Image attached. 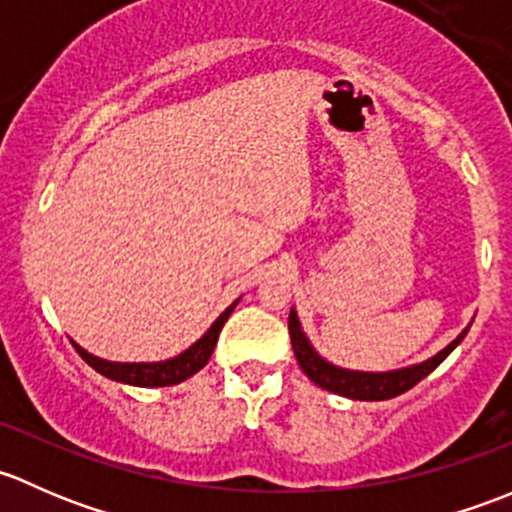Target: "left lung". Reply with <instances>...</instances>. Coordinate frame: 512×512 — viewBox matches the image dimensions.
Listing matches in <instances>:
<instances>
[{
  "mask_svg": "<svg viewBox=\"0 0 512 512\" xmlns=\"http://www.w3.org/2000/svg\"><path fill=\"white\" fill-rule=\"evenodd\" d=\"M468 334V329H463L451 344H448L443 352H438L436 356H431L428 361L416 366H406V369L399 371H386V374H366V371H349V369H339V366L329 364L324 361L322 356L312 349L309 339L304 337L302 327H299L297 312H289V339H292V349L294 356H297L299 366H302L304 374L314 381L322 389L332 391V394L347 396V399H356V401H386L394 399V396L404 394V391L414 389L421 379H426L458 344L463 342V337Z\"/></svg>",
  "mask_w": 512,
  "mask_h": 512,
  "instance_id": "8db88e82",
  "label": "left lung"
}]
</instances>
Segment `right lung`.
Instances as JSON below:
<instances>
[{
    "label": "right lung",
    "instance_id": "obj_1",
    "mask_svg": "<svg viewBox=\"0 0 512 512\" xmlns=\"http://www.w3.org/2000/svg\"><path fill=\"white\" fill-rule=\"evenodd\" d=\"M235 304L237 302H232L230 307L215 319L213 327H210L208 332L193 344V347L185 349V352L175 356V359L158 361V364H118V361L98 359V356L84 352L79 344H74V347L81 359H84L91 369H96L98 374L106 376V379L121 381V384H131V386H173V384H180V381H185L188 376H193L195 371H200L205 364H208L210 354H213L215 344H218L220 329L225 327L227 317H230V312L235 309Z\"/></svg>",
    "mask_w": 512,
    "mask_h": 512
}]
</instances>
